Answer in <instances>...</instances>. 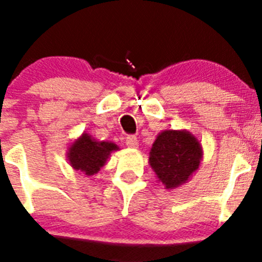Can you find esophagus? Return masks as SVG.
Wrapping results in <instances>:
<instances>
[{
	"label": "esophagus",
	"instance_id": "34e87169",
	"mask_svg": "<svg viewBox=\"0 0 262 262\" xmlns=\"http://www.w3.org/2000/svg\"><path fill=\"white\" fill-rule=\"evenodd\" d=\"M126 145L131 149H136L139 147V140L135 135H128L126 139Z\"/></svg>",
	"mask_w": 262,
	"mask_h": 262
}]
</instances>
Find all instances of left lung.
I'll list each match as a JSON object with an SVG mask.
<instances>
[{
    "instance_id": "obj_1",
    "label": "left lung",
    "mask_w": 262,
    "mask_h": 262,
    "mask_svg": "<svg viewBox=\"0 0 262 262\" xmlns=\"http://www.w3.org/2000/svg\"><path fill=\"white\" fill-rule=\"evenodd\" d=\"M202 159V144L187 129H164L149 151V165L168 190L186 184Z\"/></svg>"
}]
</instances>
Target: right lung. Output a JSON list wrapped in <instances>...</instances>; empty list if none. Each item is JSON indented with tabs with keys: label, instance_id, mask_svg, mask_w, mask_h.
Masks as SVG:
<instances>
[{
	"label": "right lung",
	"instance_id": "right-lung-1",
	"mask_svg": "<svg viewBox=\"0 0 262 262\" xmlns=\"http://www.w3.org/2000/svg\"><path fill=\"white\" fill-rule=\"evenodd\" d=\"M118 147L113 142L97 140L86 133H82L68 145L67 160L69 165L85 176H93L106 165L111 154L118 151Z\"/></svg>",
	"mask_w": 262,
	"mask_h": 262
}]
</instances>
